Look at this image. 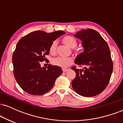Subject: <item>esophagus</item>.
<instances>
[{
	"instance_id": "esophagus-1",
	"label": "esophagus",
	"mask_w": 123,
	"mask_h": 123,
	"mask_svg": "<svg viewBox=\"0 0 123 123\" xmlns=\"http://www.w3.org/2000/svg\"><path fill=\"white\" fill-rule=\"evenodd\" d=\"M69 69H65V68H63V69H62V70H63V72H67L68 70Z\"/></svg>"
}]
</instances>
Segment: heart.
<instances>
[{"label":"heart","instance_id":"heart-1","mask_svg":"<svg viewBox=\"0 0 123 123\" xmlns=\"http://www.w3.org/2000/svg\"><path fill=\"white\" fill-rule=\"evenodd\" d=\"M62 42L63 44L71 49H73L76 47L77 44V40L74 37L70 36H66L63 37L62 39ZM57 45V43L55 41H54L53 43L51 44L50 49H49V51L51 54L54 55L56 53ZM52 63L54 65L65 68L70 66L73 63V59L70 57H59L53 59L52 61Z\"/></svg>","mask_w":123,"mask_h":123}]
</instances>
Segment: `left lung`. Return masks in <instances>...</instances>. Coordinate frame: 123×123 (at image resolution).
Masks as SVG:
<instances>
[{
  "label": "left lung",
  "mask_w": 123,
  "mask_h": 123,
  "mask_svg": "<svg viewBox=\"0 0 123 123\" xmlns=\"http://www.w3.org/2000/svg\"><path fill=\"white\" fill-rule=\"evenodd\" d=\"M74 37L81 41L83 53L76 58L74 63L84 69L72 68L76 77L72 82L73 90L79 95L91 97L101 93L108 85L113 64L107 42L97 31L82 29Z\"/></svg>",
  "instance_id": "1"
}]
</instances>
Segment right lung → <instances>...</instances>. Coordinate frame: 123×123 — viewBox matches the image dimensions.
I'll return each mask as SVG.
<instances>
[{
    "label": "right lung",
    "mask_w": 123,
    "mask_h": 123,
    "mask_svg": "<svg viewBox=\"0 0 123 123\" xmlns=\"http://www.w3.org/2000/svg\"><path fill=\"white\" fill-rule=\"evenodd\" d=\"M65 32L58 31L47 33L32 32L22 37L12 54L14 75L24 91L29 94L41 95L51 89L55 80L62 73L60 66L50 64L42 68L40 62L46 60L51 44Z\"/></svg>",
    "instance_id": "obj_1"
}]
</instances>
